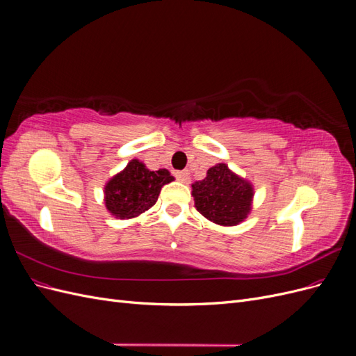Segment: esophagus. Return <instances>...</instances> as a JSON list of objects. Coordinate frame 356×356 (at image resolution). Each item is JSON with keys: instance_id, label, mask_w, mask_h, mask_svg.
<instances>
[{"instance_id": "esophagus-1", "label": "esophagus", "mask_w": 356, "mask_h": 356, "mask_svg": "<svg viewBox=\"0 0 356 356\" xmlns=\"http://www.w3.org/2000/svg\"><path fill=\"white\" fill-rule=\"evenodd\" d=\"M175 177H177V179H178L179 182H182V184H188V182H190V175H188L187 170L177 172Z\"/></svg>"}]
</instances>
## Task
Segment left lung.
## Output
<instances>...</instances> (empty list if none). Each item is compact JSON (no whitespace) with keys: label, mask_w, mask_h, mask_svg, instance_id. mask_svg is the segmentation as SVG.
<instances>
[{"label":"left lung","mask_w":356,"mask_h":356,"mask_svg":"<svg viewBox=\"0 0 356 356\" xmlns=\"http://www.w3.org/2000/svg\"><path fill=\"white\" fill-rule=\"evenodd\" d=\"M195 207L209 221L230 227L246 220L252 209L254 187L225 165L209 168L207 177L191 184Z\"/></svg>","instance_id":"left-lung-1"}]
</instances>
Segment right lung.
<instances>
[{
	"instance_id": "add662e5",
	"label": "right lung",
	"mask_w": 356,
	"mask_h": 356,
	"mask_svg": "<svg viewBox=\"0 0 356 356\" xmlns=\"http://www.w3.org/2000/svg\"><path fill=\"white\" fill-rule=\"evenodd\" d=\"M174 181L168 169L149 170L141 160L132 159L127 166L106 181L105 208L120 220H131L157 202L160 190Z\"/></svg>"
}]
</instances>
